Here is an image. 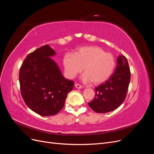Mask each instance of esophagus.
Segmentation results:
<instances>
[{
    "mask_svg": "<svg viewBox=\"0 0 154 154\" xmlns=\"http://www.w3.org/2000/svg\"><path fill=\"white\" fill-rule=\"evenodd\" d=\"M74 86H75L76 88H83V87L81 85L78 84V83H76L75 84H74Z\"/></svg>",
    "mask_w": 154,
    "mask_h": 154,
    "instance_id": "esophagus-1",
    "label": "esophagus"
}]
</instances>
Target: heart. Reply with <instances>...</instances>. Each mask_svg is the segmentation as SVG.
I'll return each mask as SVG.
<instances>
[{"label": "heart", "mask_w": 154, "mask_h": 154, "mask_svg": "<svg viewBox=\"0 0 154 154\" xmlns=\"http://www.w3.org/2000/svg\"><path fill=\"white\" fill-rule=\"evenodd\" d=\"M63 63L65 71L69 78L75 77L83 68L82 75L85 82L95 85L106 81L112 74L116 67V60L112 54L105 53L98 46H87L78 49L73 54H66Z\"/></svg>", "instance_id": "obj_1"}]
</instances>
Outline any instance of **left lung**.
Listing matches in <instances>:
<instances>
[{"instance_id":"obj_1","label":"left lung","mask_w":154,"mask_h":154,"mask_svg":"<svg viewBox=\"0 0 154 154\" xmlns=\"http://www.w3.org/2000/svg\"><path fill=\"white\" fill-rule=\"evenodd\" d=\"M130 81V71L125 56L118 58L116 71L109 80L95 88L94 99L88 103L97 113H107L122 105L127 96Z\"/></svg>"}]
</instances>
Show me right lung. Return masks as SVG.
<instances>
[{
  "label": "right lung",
  "instance_id": "obj_1",
  "mask_svg": "<svg viewBox=\"0 0 154 154\" xmlns=\"http://www.w3.org/2000/svg\"><path fill=\"white\" fill-rule=\"evenodd\" d=\"M55 54L48 45L42 46L27 56L20 69L22 98L30 109L42 116L58 114L74 86V82L65 78L49 58Z\"/></svg>",
  "mask_w": 154,
  "mask_h": 154
}]
</instances>
